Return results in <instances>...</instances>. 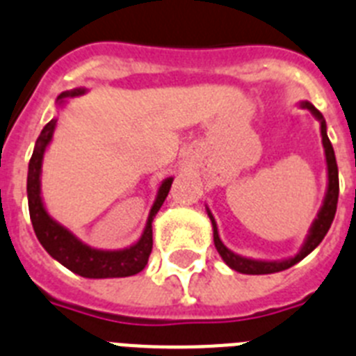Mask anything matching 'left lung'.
Returning a JSON list of instances; mask_svg holds the SVG:
<instances>
[{
  "label": "left lung",
  "instance_id": "8db88e82",
  "mask_svg": "<svg viewBox=\"0 0 356 356\" xmlns=\"http://www.w3.org/2000/svg\"><path fill=\"white\" fill-rule=\"evenodd\" d=\"M299 107L301 109H308L312 113L317 122L321 123V138H323V147H324V157H326V193H324L323 204H321L319 211H317V216L312 222L310 229H308L307 238L302 245L299 247V251L293 256H289V258L283 259H256L249 258V256H242L233 252L231 249L224 245V242L220 240V234H218V227H216V220L213 216L211 209L206 206V211H208L209 220H211L213 225V242H215L216 251L220 254V258L224 259L225 265L231 267L233 270L242 272V274H274V272H281L290 268L292 265L299 264L302 258H307L315 247L323 242V238L326 236L330 225H332L333 218H335L337 211V200H339V168H337V159L335 152H333V147L330 143V138H327V129H326V120H324L323 114L315 109L310 102L302 100L299 102Z\"/></svg>",
  "mask_w": 356,
  "mask_h": 356
}]
</instances>
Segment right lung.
Instances as JSON below:
<instances>
[{"instance_id":"right-lung-1","label":"right lung","mask_w":356,"mask_h":356,"mask_svg":"<svg viewBox=\"0 0 356 356\" xmlns=\"http://www.w3.org/2000/svg\"><path fill=\"white\" fill-rule=\"evenodd\" d=\"M88 89L75 88L71 91L60 92L57 97L58 107H64L67 98L80 97ZM57 118L46 123L41 131V136L37 138L33 147L32 159L29 163V179H26V193H29V209L32 218L33 231L37 240L44 247L54 259L58 264L70 268L82 277L89 280H107V277H127L134 276L145 268L148 256L152 252V222L154 216L161 209L168 195L170 186L174 182V177H166L161 181L157 188V195L154 200L152 208L148 211L147 224L141 236L132 245L123 249H97L82 242L75 233H71L66 225L57 222L49 215L41 195V175H42V159H44L46 148L54 140Z\"/></svg>"}]
</instances>
